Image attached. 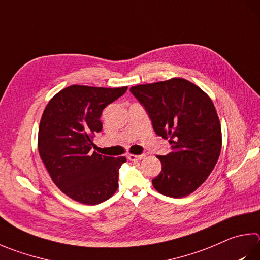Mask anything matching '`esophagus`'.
Instances as JSON below:
<instances>
[{
	"mask_svg": "<svg viewBox=\"0 0 260 260\" xmlns=\"http://www.w3.org/2000/svg\"><path fill=\"white\" fill-rule=\"evenodd\" d=\"M144 157H145V154H131L129 153L128 155H127V158L132 160V161H138V160H142Z\"/></svg>",
	"mask_w": 260,
	"mask_h": 260,
	"instance_id": "esophagus-1",
	"label": "esophagus"
}]
</instances>
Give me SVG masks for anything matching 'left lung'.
I'll return each mask as SVG.
<instances>
[{
    "label": "left lung",
    "mask_w": 260,
    "mask_h": 260,
    "mask_svg": "<svg viewBox=\"0 0 260 260\" xmlns=\"http://www.w3.org/2000/svg\"><path fill=\"white\" fill-rule=\"evenodd\" d=\"M131 92L142 103L155 133L168 139L172 152L157 155L161 172L152 179L159 193L184 198L201 186L221 149V127L208 94L184 78L141 84Z\"/></svg>",
    "instance_id": "obj_1"
}]
</instances>
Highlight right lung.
I'll list each match as a JSON object with an SVG mask.
<instances>
[{
	"instance_id": "1",
	"label": "right lung",
	"mask_w": 260,
	"mask_h": 260,
	"mask_svg": "<svg viewBox=\"0 0 260 260\" xmlns=\"http://www.w3.org/2000/svg\"><path fill=\"white\" fill-rule=\"evenodd\" d=\"M127 91L72 85L49 101L41 118L37 146L46 171L70 199L98 205L115 194L118 171L125 157L92 152L95 133L102 131V110Z\"/></svg>"
}]
</instances>
